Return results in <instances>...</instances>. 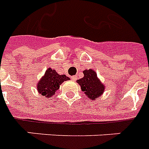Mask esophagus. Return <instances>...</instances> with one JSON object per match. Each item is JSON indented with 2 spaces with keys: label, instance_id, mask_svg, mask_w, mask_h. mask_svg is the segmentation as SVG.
Listing matches in <instances>:
<instances>
[{
  "label": "esophagus",
  "instance_id": "1",
  "mask_svg": "<svg viewBox=\"0 0 149 149\" xmlns=\"http://www.w3.org/2000/svg\"><path fill=\"white\" fill-rule=\"evenodd\" d=\"M77 77H76V76H72V79L73 80V81L77 80Z\"/></svg>",
  "mask_w": 149,
  "mask_h": 149
}]
</instances>
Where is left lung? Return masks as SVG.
I'll return each instance as SVG.
<instances>
[{
    "label": "left lung",
    "mask_w": 149,
    "mask_h": 149,
    "mask_svg": "<svg viewBox=\"0 0 149 149\" xmlns=\"http://www.w3.org/2000/svg\"><path fill=\"white\" fill-rule=\"evenodd\" d=\"M83 72L84 77L77 79V83L89 99L92 100L98 99L104 93L105 85L100 81L97 72L92 69L84 70Z\"/></svg>",
    "instance_id": "1"
}]
</instances>
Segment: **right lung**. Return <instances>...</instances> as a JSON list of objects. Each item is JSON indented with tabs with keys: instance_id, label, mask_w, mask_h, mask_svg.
<instances>
[{
	"instance_id": "obj_1",
	"label": "right lung",
	"mask_w": 149,
	"mask_h": 149,
	"mask_svg": "<svg viewBox=\"0 0 149 149\" xmlns=\"http://www.w3.org/2000/svg\"><path fill=\"white\" fill-rule=\"evenodd\" d=\"M70 78L65 75H59L55 70L51 68L47 69L44 76L37 83L36 89L38 93L47 98H52L56 91L64 81L70 80Z\"/></svg>"
}]
</instances>
